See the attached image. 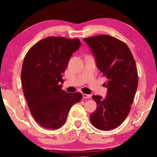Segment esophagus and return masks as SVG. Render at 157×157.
I'll return each instance as SVG.
<instances>
[{"label": "esophagus", "mask_w": 157, "mask_h": 157, "mask_svg": "<svg viewBox=\"0 0 157 157\" xmlns=\"http://www.w3.org/2000/svg\"><path fill=\"white\" fill-rule=\"evenodd\" d=\"M83 98H90L91 97V95H89V94H83Z\"/></svg>", "instance_id": "1"}]
</instances>
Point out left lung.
<instances>
[{"label":"left lung","instance_id":"8db88e82","mask_svg":"<svg viewBox=\"0 0 157 157\" xmlns=\"http://www.w3.org/2000/svg\"><path fill=\"white\" fill-rule=\"evenodd\" d=\"M100 72L107 78L105 97L93 95L97 104L90 115L94 126L102 131L113 129L127 117L138 86L136 65L125 43L107 35L84 38Z\"/></svg>","mask_w":157,"mask_h":157}]
</instances>
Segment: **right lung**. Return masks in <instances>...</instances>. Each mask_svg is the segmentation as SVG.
<instances>
[{
    "mask_svg": "<svg viewBox=\"0 0 157 157\" xmlns=\"http://www.w3.org/2000/svg\"><path fill=\"white\" fill-rule=\"evenodd\" d=\"M80 40L63 37L44 38L28 51L21 71V82L28 106L34 119L43 127L58 129L65 124L73 105L82 94L61 89L63 73Z\"/></svg>",
    "mask_w": 157,
    "mask_h": 157,
    "instance_id": "obj_1",
    "label": "right lung"
}]
</instances>
